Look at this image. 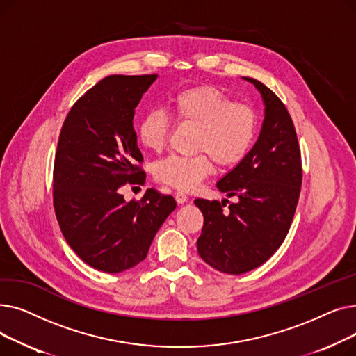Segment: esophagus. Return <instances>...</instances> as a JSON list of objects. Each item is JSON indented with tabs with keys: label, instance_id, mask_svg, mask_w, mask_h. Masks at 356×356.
Here are the masks:
<instances>
[{
	"label": "esophagus",
	"instance_id": "esophagus-1",
	"mask_svg": "<svg viewBox=\"0 0 356 356\" xmlns=\"http://www.w3.org/2000/svg\"><path fill=\"white\" fill-rule=\"evenodd\" d=\"M175 199H176V202L179 204H183V203L188 202V195H186L184 192H176L175 193Z\"/></svg>",
	"mask_w": 356,
	"mask_h": 356
}]
</instances>
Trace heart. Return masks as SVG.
<instances>
[{
  "instance_id": "obj_1",
  "label": "heart",
  "mask_w": 356,
  "mask_h": 356,
  "mask_svg": "<svg viewBox=\"0 0 356 356\" xmlns=\"http://www.w3.org/2000/svg\"><path fill=\"white\" fill-rule=\"evenodd\" d=\"M172 115L186 125L197 128L195 152L191 157L170 156L154 165L159 181L172 188L191 191L212 170V160L220 167H232L251 149L258 117L252 106L235 102L225 92L213 86H192L168 101ZM170 118L161 109H149L137 125L138 141L152 152H160L170 134Z\"/></svg>"
}]
</instances>
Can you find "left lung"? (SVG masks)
Segmentation results:
<instances>
[{
	"label": "left lung",
	"mask_w": 356,
	"mask_h": 356,
	"mask_svg": "<svg viewBox=\"0 0 356 356\" xmlns=\"http://www.w3.org/2000/svg\"><path fill=\"white\" fill-rule=\"evenodd\" d=\"M263 97L264 121L248 154L218 181V189L238 200L196 199L203 213L197 252L204 263L227 274H244L266 261L289 234L302 188V159L294 124L275 93L252 78Z\"/></svg>",
	"instance_id": "8db88e82"
}]
</instances>
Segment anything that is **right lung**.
Returning <instances> with one entry per match:
<instances>
[{"mask_svg":"<svg viewBox=\"0 0 356 356\" xmlns=\"http://www.w3.org/2000/svg\"><path fill=\"white\" fill-rule=\"evenodd\" d=\"M157 74H111L72 106L63 122L53 168V207L69 247L93 268L121 273L147 257L173 196L147 189L125 202L124 184H143L133 120Z\"/></svg>","mask_w":356,"mask_h":356,"instance_id":"obj_1","label":"right lung"}]
</instances>
